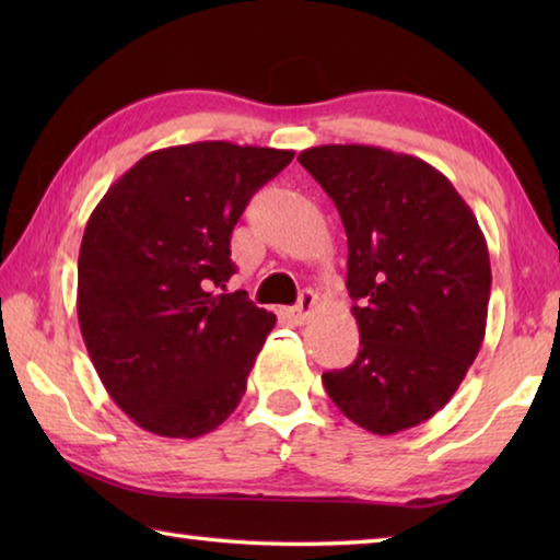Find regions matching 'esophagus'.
I'll list each match as a JSON object with an SVG mask.
<instances>
[{"label": "esophagus", "instance_id": "obj_1", "mask_svg": "<svg viewBox=\"0 0 560 560\" xmlns=\"http://www.w3.org/2000/svg\"><path fill=\"white\" fill-rule=\"evenodd\" d=\"M316 306H318V296H316V293L311 291V289L301 291L299 303L291 308V318L296 320V324H303V320H306L311 314H314Z\"/></svg>", "mask_w": 560, "mask_h": 560}]
</instances>
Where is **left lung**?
<instances>
[{"instance_id":"obj_1","label":"left lung","mask_w":560,"mask_h":560,"mask_svg":"<svg viewBox=\"0 0 560 560\" xmlns=\"http://www.w3.org/2000/svg\"><path fill=\"white\" fill-rule=\"evenodd\" d=\"M299 163L346 226L360 330L353 363L324 373L326 393L373 434L415 428L452 400L485 340L491 267L477 217L420 158L318 145Z\"/></svg>"}]
</instances>
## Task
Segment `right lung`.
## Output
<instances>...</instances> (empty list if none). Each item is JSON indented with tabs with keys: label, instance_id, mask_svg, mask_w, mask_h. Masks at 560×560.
<instances>
[{
	"label": "right lung",
	"instance_id": "add662e5",
	"mask_svg": "<svg viewBox=\"0 0 560 560\" xmlns=\"http://www.w3.org/2000/svg\"><path fill=\"white\" fill-rule=\"evenodd\" d=\"M293 150L205 140L148 153L108 187L79 252V326L122 412L195 440L230 417L277 316L224 293L246 202Z\"/></svg>",
	"mask_w": 560,
	"mask_h": 560
}]
</instances>
